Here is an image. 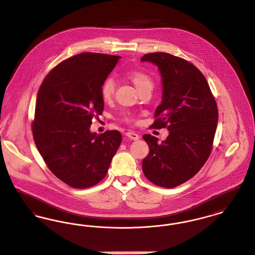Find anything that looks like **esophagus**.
Masks as SVG:
<instances>
[{
  "label": "esophagus",
  "instance_id": "obj_1",
  "mask_svg": "<svg viewBox=\"0 0 255 255\" xmlns=\"http://www.w3.org/2000/svg\"><path fill=\"white\" fill-rule=\"evenodd\" d=\"M126 136L128 137L129 139H132V140H138L139 139V135L134 131H128V132H126Z\"/></svg>",
  "mask_w": 255,
  "mask_h": 255
}]
</instances>
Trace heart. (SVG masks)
I'll return each mask as SVG.
<instances>
[{"instance_id":"1","label":"heart","mask_w":255,"mask_h":255,"mask_svg":"<svg viewBox=\"0 0 255 255\" xmlns=\"http://www.w3.org/2000/svg\"><path fill=\"white\" fill-rule=\"evenodd\" d=\"M126 77L131 81L139 92H142L148 88H153V78L147 74L146 72L138 69H131L126 72ZM115 82L112 78L108 77L106 78L101 86V97L102 101L105 102H109L114 97L115 93ZM123 121L126 123H132L134 122V117L130 113H126L123 116Z\"/></svg>"}]
</instances>
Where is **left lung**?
I'll return each mask as SVG.
<instances>
[{
  "instance_id": "8db88e82",
  "label": "left lung",
  "mask_w": 255,
  "mask_h": 255,
  "mask_svg": "<svg viewBox=\"0 0 255 255\" xmlns=\"http://www.w3.org/2000/svg\"><path fill=\"white\" fill-rule=\"evenodd\" d=\"M141 61L155 64L162 77V101L150 128L169 130L161 143L151 134L143 135L150 153L142 170L158 187H178L201 169L211 154L219 120L217 102L203 73L187 60L154 52Z\"/></svg>"
}]
</instances>
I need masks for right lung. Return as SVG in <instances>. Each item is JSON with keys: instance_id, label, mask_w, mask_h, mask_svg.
<instances>
[{"instance_id": "1", "label": "right lung", "mask_w": 255, "mask_h": 255, "mask_svg": "<svg viewBox=\"0 0 255 255\" xmlns=\"http://www.w3.org/2000/svg\"><path fill=\"white\" fill-rule=\"evenodd\" d=\"M120 56L85 52L52 68L39 87L32 131L44 162L62 182L74 188L99 184L119 149L118 130L92 133L102 115L101 86Z\"/></svg>"}]
</instances>
